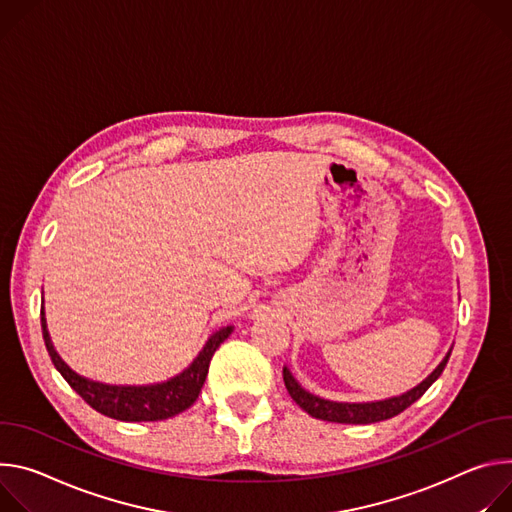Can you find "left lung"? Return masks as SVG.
<instances>
[{
    "mask_svg": "<svg viewBox=\"0 0 512 512\" xmlns=\"http://www.w3.org/2000/svg\"><path fill=\"white\" fill-rule=\"evenodd\" d=\"M453 348V346H451ZM451 348L447 350L445 358L437 364V368L417 386H413L411 390L396 394V396H388V399H380V401H368V403H346V401H331V399H323L319 394L309 392L289 370V366L282 368V378H285V386L291 394V399L311 417L321 419V421H331V423H348V425H368V423H376V421H384L390 419L394 415L403 413L407 407H411L415 401H419L421 396L425 394V390L441 376Z\"/></svg>",
    "mask_w": 512,
    "mask_h": 512,
    "instance_id": "obj_1",
    "label": "left lung"
}]
</instances>
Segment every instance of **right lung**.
Returning <instances> with one entry per match:
<instances>
[{
    "label": "right lung",
    "instance_id": "right-lung-1",
    "mask_svg": "<svg viewBox=\"0 0 512 512\" xmlns=\"http://www.w3.org/2000/svg\"><path fill=\"white\" fill-rule=\"evenodd\" d=\"M40 323H42V337H44L48 356L54 368L59 370L61 376L71 384V388L97 413L118 421H128V423L164 421L187 411L197 401V396L203 388V382L209 372V362L215 350L234 331V325H225L213 331L207 337V342L203 350L197 354V358L177 376L168 378L164 382L136 386V384H105V382L81 376L59 356V352L54 350L48 325H46L44 305L40 311Z\"/></svg>",
    "mask_w": 512,
    "mask_h": 512
}]
</instances>
